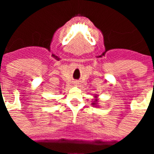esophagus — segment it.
I'll list each match as a JSON object with an SVG mask.
<instances>
[{"label":"esophagus","instance_id":"esophagus-1","mask_svg":"<svg viewBox=\"0 0 154 154\" xmlns=\"http://www.w3.org/2000/svg\"><path fill=\"white\" fill-rule=\"evenodd\" d=\"M79 84V82H75V85H78Z\"/></svg>","mask_w":154,"mask_h":154}]
</instances>
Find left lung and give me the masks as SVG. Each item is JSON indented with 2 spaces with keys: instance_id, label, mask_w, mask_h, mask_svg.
<instances>
[{
  "instance_id": "8db88e82",
  "label": "left lung",
  "mask_w": 154,
  "mask_h": 154,
  "mask_svg": "<svg viewBox=\"0 0 154 154\" xmlns=\"http://www.w3.org/2000/svg\"><path fill=\"white\" fill-rule=\"evenodd\" d=\"M98 95H95V96H94V99H93V103H92V106H95V107H99V106H98V105H99V99H98Z\"/></svg>"
}]
</instances>
